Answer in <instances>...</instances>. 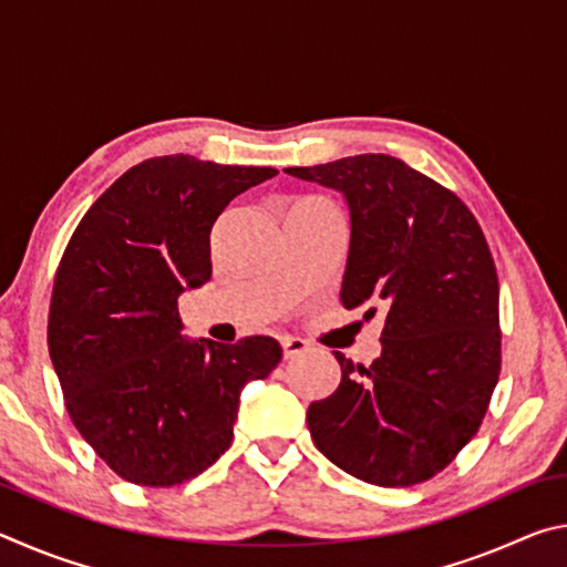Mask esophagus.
I'll use <instances>...</instances> for the list:
<instances>
[{"mask_svg": "<svg viewBox=\"0 0 567 567\" xmlns=\"http://www.w3.org/2000/svg\"><path fill=\"white\" fill-rule=\"evenodd\" d=\"M280 344H282L285 358H297V354L307 352V342L300 338H292V334H285V338H280Z\"/></svg>", "mask_w": 567, "mask_h": 567, "instance_id": "34e87169", "label": "esophagus"}]
</instances>
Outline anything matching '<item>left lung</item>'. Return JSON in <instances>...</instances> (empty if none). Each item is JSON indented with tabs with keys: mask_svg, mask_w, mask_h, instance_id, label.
I'll return each instance as SVG.
<instances>
[{
	"mask_svg": "<svg viewBox=\"0 0 567 567\" xmlns=\"http://www.w3.org/2000/svg\"><path fill=\"white\" fill-rule=\"evenodd\" d=\"M287 175L338 189L350 209L340 302L382 307L380 358L307 408L320 453L364 483L408 487L440 473L477 433L501 375L497 272L463 199L390 155Z\"/></svg>",
	"mask_w": 567,
	"mask_h": 567,
	"instance_id": "8db88e82",
	"label": "left lung"
}]
</instances>
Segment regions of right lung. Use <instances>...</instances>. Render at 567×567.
I'll use <instances>...</instances> for the list:
<instances>
[{
	"instance_id": "add662e5",
	"label": "right lung",
	"mask_w": 567,
	"mask_h": 567,
	"mask_svg": "<svg viewBox=\"0 0 567 567\" xmlns=\"http://www.w3.org/2000/svg\"><path fill=\"white\" fill-rule=\"evenodd\" d=\"M277 175L192 155L134 165L94 203L66 245L50 305V358L66 412L104 463L134 485L169 487L233 443L239 392L282 348L182 334L177 297L213 277L223 209Z\"/></svg>"
}]
</instances>
